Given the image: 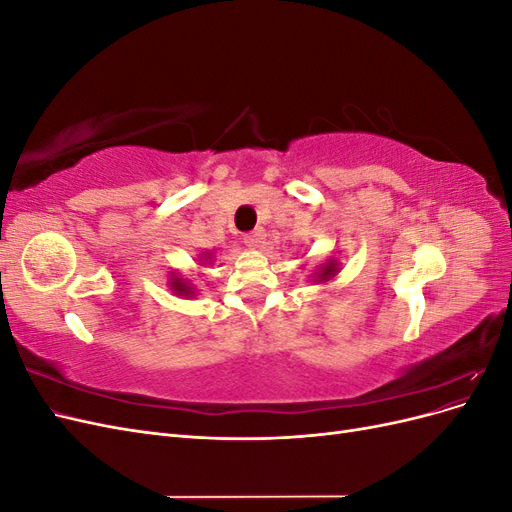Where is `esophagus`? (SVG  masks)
Returning <instances> with one entry per match:
<instances>
[{
    "label": "esophagus",
    "mask_w": 512,
    "mask_h": 512,
    "mask_svg": "<svg viewBox=\"0 0 512 512\" xmlns=\"http://www.w3.org/2000/svg\"><path fill=\"white\" fill-rule=\"evenodd\" d=\"M262 239H265V232H262V230H252V232H245V235H243V243L247 247H258L262 243Z\"/></svg>",
    "instance_id": "esophagus-1"
}]
</instances>
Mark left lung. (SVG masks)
I'll return each instance as SVG.
<instances>
[{
	"instance_id": "left-lung-1",
	"label": "left lung",
	"mask_w": 512,
	"mask_h": 512,
	"mask_svg": "<svg viewBox=\"0 0 512 512\" xmlns=\"http://www.w3.org/2000/svg\"><path fill=\"white\" fill-rule=\"evenodd\" d=\"M339 271V265H337V260H329L327 262V265H322L320 267V271L314 275L316 277V282L320 284V282H329L331 280V277H335V273Z\"/></svg>"
}]
</instances>
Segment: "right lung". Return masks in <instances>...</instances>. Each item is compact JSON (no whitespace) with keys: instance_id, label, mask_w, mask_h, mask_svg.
<instances>
[{"instance_id":"right-lung-1","label":"right lung","mask_w":512,"mask_h":512,"mask_svg":"<svg viewBox=\"0 0 512 512\" xmlns=\"http://www.w3.org/2000/svg\"><path fill=\"white\" fill-rule=\"evenodd\" d=\"M207 258H209V254H207ZM170 288L175 290V294H181V297H194V288L190 286V282L181 280V277H177V275L170 277Z\"/></svg>"}]
</instances>
